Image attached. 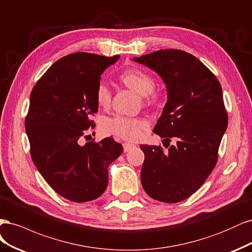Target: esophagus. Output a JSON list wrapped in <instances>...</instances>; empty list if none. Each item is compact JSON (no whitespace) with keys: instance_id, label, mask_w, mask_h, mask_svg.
Listing matches in <instances>:
<instances>
[{"instance_id":"esophagus-1","label":"esophagus","mask_w":252,"mask_h":252,"mask_svg":"<svg viewBox=\"0 0 252 252\" xmlns=\"http://www.w3.org/2000/svg\"><path fill=\"white\" fill-rule=\"evenodd\" d=\"M134 148H135V144H133V143H129V142L124 143V151H125V153L131 151Z\"/></svg>"}]
</instances>
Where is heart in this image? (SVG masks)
<instances>
[{"label": "heart", "instance_id": "obj_1", "mask_svg": "<svg viewBox=\"0 0 252 252\" xmlns=\"http://www.w3.org/2000/svg\"><path fill=\"white\" fill-rule=\"evenodd\" d=\"M120 82L132 91L143 96L147 103L157 100L158 94L154 90L155 80L147 72L137 69H129L125 71L119 77ZM96 102L101 108H108L111 104L112 94L110 88L100 83L96 88ZM148 127L147 120L137 117H126L116 115L102 119L100 124L101 131L107 135H114L123 139L136 141L140 139L143 132Z\"/></svg>", "mask_w": 252, "mask_h": 252}]
</instances>
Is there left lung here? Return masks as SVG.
Segmentation results:
<instances>
[{"instance_id":"8db88e82","label":"left lung","mask_w":252,"mask_h":252,"mask_svg":"<svg viewBox=\"0 0 252 252\" xmlns=\"http://www.w3.org/2000/svg\"><path fill=\"white\" fill-rule=\"evenodd\" d=\"M133 61L155 71L165 84L167 101L154 133L176 141L166 152L140 145L141 184L157 201H183L201 188L217 163L228 124L221 85L204 63L182 50H158Z\"/></svg>"}]
</instances>
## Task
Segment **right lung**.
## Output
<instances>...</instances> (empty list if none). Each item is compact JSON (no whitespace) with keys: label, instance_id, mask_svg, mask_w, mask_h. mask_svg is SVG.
<instances>
[{"label":"right lung","instance_id":"right-lung-1","mask_svg":"<svg viewBox=\"0 0 252 252\" xmlns=\"http://www.w3.org/2000/svg\"><path fill=\"white\" fill-rule=\"evenodd\" d=\"M113 58L86 52L63 56L39 78L30 94L25 120L31 158L51 188L73 202L100 197L108 186V168L124 152L123 145L104 138L79 143L98 110L96 88Z\"/></svg>","mask_w":252,"mask_h":252}]
</instances>
